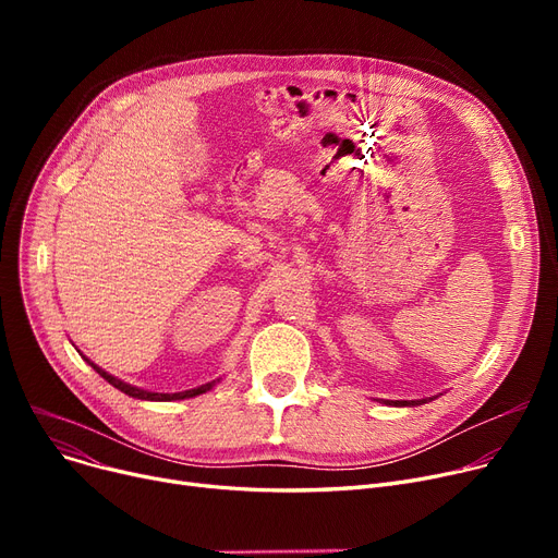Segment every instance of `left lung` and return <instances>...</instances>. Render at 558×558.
Listing matches in <instances>:
<instances>
[{
  "instance_id": "8db88e82",
  "label": "left lung",
  "mask_w": 558,
  "mask_h": 558,
  "mask_svg": "<svg viewBox=\"0 0 558 558\" xmlns=\"http://www.w3.org/2000/svg\"><path fill=\"white\" fill-rule=\"evenodd\" d=\"M387 404H396V407H416V404H423L427 400H385Z\"/></svg>"
}]
</instances>
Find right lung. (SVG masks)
<instances>
[{
  "instance_id": "right-lung-1",
  "label": "right lung",
  "mask_w": 558,
  "mask_h": 558,
  "mask_svg": "<svg viewBox=\"0 0 558 558\" xmlns=\"http://www.w3.org/2000/svg\"><path fill=\"white\" fill-rule=\"evenodd\" d=\"M87 364H90L108 385H112L114 389H120L122 393H126V396H131V398H137V400H185V398H194V396H201V393H205V391H210L213 387H215V383L217 379H213V383H208V385H201V387H196V389H190V391H179V393H156V391H144V389H137V387H133V385H126V383H122V379H117L114 375H110V373H106L104 368H99L97 364H93L90 360L87 357H83Z\"/></svg>"
}]
</instances>
